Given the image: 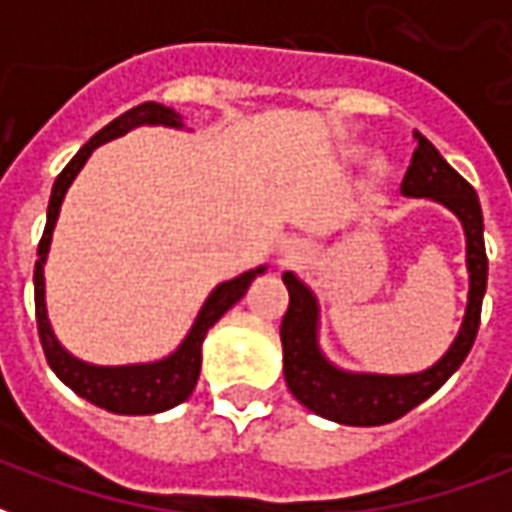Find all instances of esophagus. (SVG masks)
<instances>
[{"mask_svg":"<svg viewBox=\"0 0 512 512\" xmlns=\"http://www.w3.org/2000/svg\"><path fill=\"white\" fill-rule=\"evenodd\" d=\"M299 244H293V241H288V246H285V255H299Z\"/></svg>","mask_w":512,"mask_h":512,"instance_id":"obj_1","label":"esophagus"}]
</instances>
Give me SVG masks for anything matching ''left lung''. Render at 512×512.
<instances>
[{
    "label": "left lung",
    "instance_id": "8db88e82",
    "mask_svg": "<svg viewBox=\"0 0 512 512\" xmlns=\"http://www.w3.org/2000/svg\"><path fill=\"white\" fill-rule=\"evenodd\" d=\"M414 136H417V150L411 156V167L400 183V191L406 197H428L441 202L461 219L466 233L469 304L455 343L428 370L411 376L348 373L334 367L318 345V299L296 274L285 271L282 282L290 293V304L279 326L282 354H285V381L301 406L340 425L373 428V425L395 422L411 408H417L461 367L466 354L472 351L480 326L485 282H488V257H485L483 211L477 191L441 158L439 150L425 136L419 131H414Z\"/></svg>",
    "mask_w": 512,
    "mask_h": 512
}]
</instances>
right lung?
Returning <instances> with one entry per match:
<instances>
[{
  "label": "right lung",
  "instance_id": "right-lung-1",
  "mask_svg": "<svg viewBox=\"0 0 512 512\" xmlns=\"http://www.w3.org/2000/svg\"><path fill=\"white\" fill-rule=\"evenodd\" d=\"M136 126L183 128V117L175 109H169V106L147 101V104L128 109L126 115H120L109 126L101 128L54 180L49 213H46V230H43V238H40L38 263H35V321H38L40 345H43V354H46L49 367L57 373L62 384L71 386L76 395L90 400L93 406L106 408L112 414H134V417L136 414L167 411V408L183 403L194 392L197 378H200L202 340H205V334H208L213 323L222 318L224 312L233 307L235 301L244 296L246 288L252 285V279L266 271V266L252 268V271H244L241 277L216 285L208 301L202 304L200 315H197V321H194V326L186 334V340L178 345L175 354H169L161 362L101 367L87 365V362L76 359V356H71L62 348L60 340L51 332L49 315H46V288H43V263H46V255H49L51 233H54V224H57V216H60V205L65 200V191L71 189L73 178L79 175V169L84 167V161L90 158L95 147L104 145L109 139L128 134Z\"/></svg>",
  "mask_w": 512,
  "mask_h": 512
}]
</instances>
